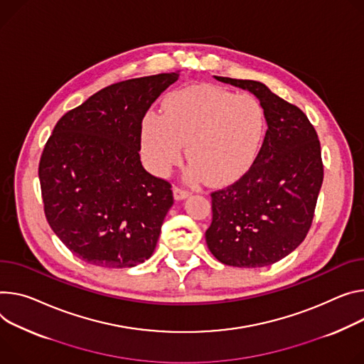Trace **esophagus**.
I'll return each instance as SVG.
<instances>
[{"label":"esophagus","mask_w":364,"mask_h":364,"mask_svg":"<svg viewBox=\"0 0 364 364\" xmlns=\"http://www.w3.org/2000/svg\"><path fill=\"white\" fill-rule=\"evenodd\" d=\"M173 191H174L176 200H184V199H187V197L190 196V191H188V190H186V188H183V187H178V186H176Z\"/></svg>","instance_id":"obj_1"}]
</instances>
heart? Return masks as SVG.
<instances>
[{
    "label": "heart",
    "instance_id": "b5f03b06",
    "mask_svg": "<svg viewBox=\"0 0 364 364\" xmlns=\"http://www.w3.org/2000/svg\"><path fill=\"white\" fill-rule=\"evenodd\" d=\"M266 113L255 97L215 85L170 92L162 114L142 120L141 144L148 167L156 174L177 165L186 145L187 178L222 184L242 176L255 162L266 136Z\"/></svg>",
    "mask_w": 364,
    "mask_h": 364
}]
</instances>
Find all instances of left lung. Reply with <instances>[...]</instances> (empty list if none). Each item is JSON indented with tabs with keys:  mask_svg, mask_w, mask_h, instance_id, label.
Listing matches in <instances>:
<instances>
[{
	"mask_svg": "<svg viewBox=\"0 0 364 364\" xmlns=\"http://www.w3.org/2000/svg\"><path fill=\"white\" fill-rule=\"evenodd\" d=\"M215 78L254 94L269 129L251 168L210 194L206 244L226 266H272L299 247L311 228L323 180L319 139L306 114L267 85Z\"/></svg>",
	"mask_w": 364,
	"mask_h": 364,
	"instance_id": "8db88e82",
	"label": "left lung"
}]
</instances>
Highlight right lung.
I'll return each mask as SVG.
<instances>
[{"label":"right lung","mask_w":364,"mask_h":364,"mask_svg":"<svg viewBox=\"0 0 364 364\" xmlns=\"http://www.w3.org/2000/svg\"><path fill=\"white\" fill-rule=\"evenodd\" d=\"M177 73L109 85L63 114L46 142L39 180L46 219L78 258L107 269L148 259L174 203L171 184L141 162V127Z\"/></svg>","instance_id":"1"}]
</instances>
